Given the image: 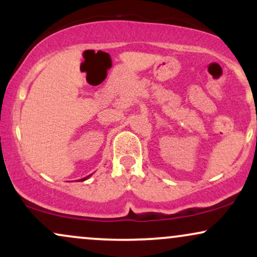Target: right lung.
Listing matches in <instances>:
<instances>
[{
  "instance_id": "right-lung-1",
  "label": "right lung",
  "mask_w": 257,
  "mask_h": 257,
  "mask_svg": "<svg viewBox=\"0 0 257 257\" xmlns=\"http://www.w3.org/2000/svg\"><path fill=\"white\" fill-rule=\"evenodd\" d=\"M90 176H91V174H90V175H88V176H85V178H83V179H81V180H79V181H84V180H87L88 178H90Z\"/></svg>"
}]
</instances>
